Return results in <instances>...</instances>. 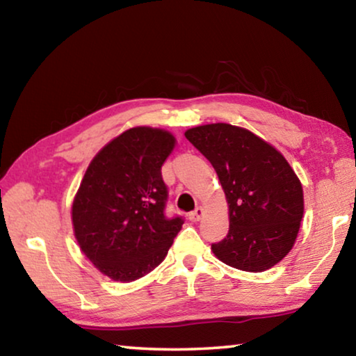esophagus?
Wrapping results in <instances>:
<instances>
[{"label":"esophagus","mask_w":356,"mask_h":356,"mask_svg":"<svg viewBox=\"0 0 356 356\" xmlns=\"http://www.w3.org/2000/svg\"><path fill=\"white\" fill-rule=\"evenodd\" d=\"M202 215H204V209L202 207H196L195 210H193V212L188 213V218L191 221H200Z\"/></svg>","instance_id":"esophagus-1"}]
</instances>
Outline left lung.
Segmentation results:
<instances>
[{
	"mask_svg": "<svg viewBox=\"0 0 356 356\" xmlns=\"http://www.w3.org/2000/svg\"><path fill=\"white\" fill-rule=\"evenodd\" d=\"M185 138L215 168L229 204V232L213 254L243 272H264L292 250L303 218V188L278 150L250 130L207 124Z\"/></svg>",
	"mask_w": 356,
	"mask_h": 356,
	"instance_id": "8db88e82",
	"label": "left lung"
}]
</instances>
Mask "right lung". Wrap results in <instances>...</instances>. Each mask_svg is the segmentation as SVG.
<instances>
[{"instance_id": "right-lung-1", "label": "right lung", "mask_w": 356, "mask_h": 356, "mask_svg": "<svg viewBox=\"0 0 356 356\" xmlns=\"http://www.w3.org/2000/svg\"><path fill=\"white\" fill-rule=\"evenodd\" d=\"M176 144L170 131L135 127L94 156L72 204L78 245L108 278L135 281L168 254L184 225L168 218L161 165Z\"/></svg>"}]
</instances>
